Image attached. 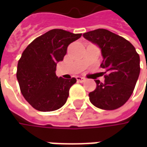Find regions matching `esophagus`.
Returning <instances> with one entry per match:
<instances>
[{
  "label": "esophagus",
  "mask_w": 147,
  "mask_h": 147,
  "mask_svg": "<svg viewBox=\"0 0 147 147\" xmlns=\"http://www.w3.org/2000/svg\"><path fill=\"white\" fill-rule=\"evenodd\" d=\"M76 79H77V81H78V82H84V81L86 80V79H85L84 78H82V77H81V76H77Z\"/></svg>",
  "instance_id": "1"
}]
</instances>
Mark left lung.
Wrapping results in <instances>:
<instances>
[{
    "mask_svg": "<svg viewBox=\"0 0 147 147\" xmlns=\"http://www.w3.org/2000/svg\"><path fill=\"white\" fill-rule=\"evenodd\" d=\"M82 36L100 49V67L108 74L104 82L95 80L96 88L89 93L90 101L101 110H116L133 94L140 74L139 55L125 38L106 29H96Z\"/></svg>",
    "mask_w": 147,
    "mask_h": 147,
    "instance_id": "obj_1",
    "label": "left lung"
}]
</instances>
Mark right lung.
<instances>
[{
	"label": "right lung",
	"instance_id": "1",
	"mask_svg": "<svg viewBox=\"0 0 147 147\" xmlns=\"http://www.w3.org/2000/svg\"><path fill=\"white\" fill-rule=\"evenodd\" d=\"M81 36V33L52 29L33 40L24 51L16 76L22 95L34 109L54 111L66 103L69 88L77 80L58 78L56 65L63 60L68 46Z\"/></svg>",
	"mask_w": 147,
	"mask_h": 147
}]
</instances>
